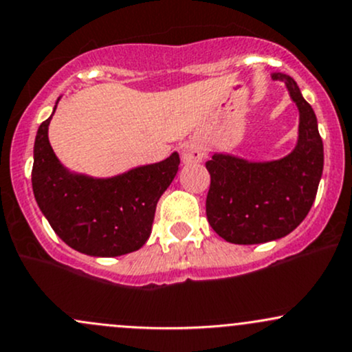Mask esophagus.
Returning <instances> with one entry per match:
<instances>
[{"mask_svg": "<svg viewBox=\"0 0 352 352\" xmlns=\"http://www.w3.org/2000/svg\"><path fill=\"white\" fill-rule=\"evenodd\" d=\"M183 161L186 164H191V162H201L206 156V147L199 139H191V141L184 142L183 151Z\"/></svg>", "mask_w": 352, "mask_h": 352, "instance_id": "1", "label": "esophagus"}]
</instances>
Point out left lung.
<instances>
[{
	"label": "left lung",
	"mask_w": 352,
	"mask_h": 352,
	"mask_svg": "<svg viewBox=\"0 0 352 352\" xmlns=\"http://www.w3.org/2000/svg\"><path fill=\"white\" fill-rule=\"evenodd\" d=\"M298 111L296 147L272 161H248L214 153L206 162L211 176L206 217L223 240L256 245L289 235L307 217L324 169V146L317 117L290 75L274 72Z\"/></svg>",
	"instance_id": "left-lung-1"
}]
</instances>
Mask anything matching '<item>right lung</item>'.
I'll list each match as a JSON object with an SVG mask.
<instances>
[{
	"instance_id": "right-lung-1",
	"label": "right lung",
	"mask_w": 352,
	"mask_h": 352,
	"mask_svg": "<svg viewBox=\"0 0 352 352\" xmlns=\"http://www.w3.org/2000/svg\"><path fill=\"white\" fill-rule=\"evenodd\" d=\"M58 100L40 124L33 147L32 186L40 211L56 235L85 255L119 256L139 250L151 235L161 195L175 179L179 154L111 177L70 171L48 141Z\"/></svg>"
}]
</instances>
